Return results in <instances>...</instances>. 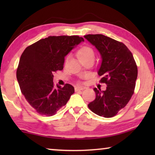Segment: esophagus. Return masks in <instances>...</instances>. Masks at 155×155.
Returning a JSON list of instances; mask_svg holds the SVG:
<instances>
[{
    "instance_id": "34e87169",
    "label": "esophagus",
    "mask_w": 155,
    "mask_h": 155,
    "mask_svg": "<svg viewBox=\"0 0 155 155\" xmlns=\"http://www.w3.org/2000/svg\"><path fill=\"white\" fill-rule=\"evenodd\" d=\"M84 90V87H80V86H76L75 87V92H78V91H80V90Z\"/></svg>"
}]
</instances>
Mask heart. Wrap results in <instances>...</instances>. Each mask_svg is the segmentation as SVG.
<instances>
[{
    "mask_svg": "<svg viewBox=\"0 0 155 155\" xmlns=\"http://www.w3.org/2000/svg\"><path fill=\"white\" fill-rule=\"evenodd\" d=\"M94 56V50L90 46H82L77 52V57L79 61L83 60V59L88 58H93Z\"/></svg>",
    "mask_w": 155,
    "mask_h": 155,
    "instance_id": "1",
    "label": "heart"
}]
</instances>
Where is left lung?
<instances>
[{
	"instance_id": "obj_1",
	"label": "left lung",
	"mask_w": 155,
	"mask_h": 155,
	"mask_svg": "<svg viewBox=\"0 0 155 155\" xmlns=\"http://www.w3.org/2000/svg\"><path fill=\"white\" fill-rule=\"evenodd\" d=\"M84 37L94 46L101 55L98 75L107 84L106 90L94 88L95 99L88 104L98 116L111 118L126 107L134 93L137 68L132 53L122 42L103 35H87Z\"/></svg>"
}]
</instances>
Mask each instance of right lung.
Segmentation results:
<instances>
[{
	"instance_id": "right-lung-1",
	"label": "right lung",
	"mask_w": 155,
	"mask_h": 155,
	"mask_svg": "<svg viewBox=\"0 0 155 155\" xmlns=\"http://www.w3.org/2000/svg\"><path fill=\"white\" fill-rule=\"evenodd\" d=\"M82 41L79 36H50L27 46L21 55L17 79L22 94L38 114L54 116L75 92L70 84L56 87L53 78L63 70L65 56Z\"/></svg>"
}]
</instances>
